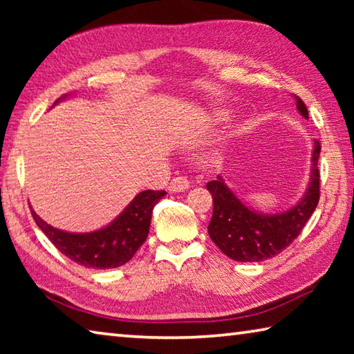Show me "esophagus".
<instances>
[{
    "instance_id": "esophagus-1",
    "label": "esophagus",
    "mask_w": 354,
    "mask_h": 354,
    "mask_svg": "<svg viewBox=\"0 0 354 354\" xmlns=\"http://www.w3.org/2000/svg\"><path fill=\"white\" fill-rule=\"evenodd\" d=\"M189 187H190V183L185 176L173 178L170 184H169V190L173 192V194H176V192H184V190H187Z\"/></svg>"
}]
</instances>
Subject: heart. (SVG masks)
I'll return each instance as SVG.
<instances>
[{
    "instance_id": "1",
    "label": "heart",
    "mask_w": 354,
    "mask_h": 354,
    "mask_svg": "<svg viewBox=\"0 0 354 354\" xmlns=\"http://www.w3.org/2000/svg\"><path fill=\"white\" fill-rule=\"evenodd\" d=\"M218 120H221V117H218Z\"/></svg>"
}]
</instances>
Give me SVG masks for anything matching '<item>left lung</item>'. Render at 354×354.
Masks as SVG:
<instances>
[{"mask_svg":"<svg viewBox=\"0 0 354 354\" xmlns=\"http://www.w3.org/2000/svg\"><path fill=\"white\" fill-rule=\"evenodd\" d=\"M299 115L309 118L306 104L292 95ZM320 143L314 140L309 183L301 198L289 209L263 214L250 207L226 184L223 176L207 183L214 201L209 237L227 257L237 262H261L277 256L295 241L314 214L320 196Z\"/></svg>","mask_w":354,"mask_h":354,"instance_id":"obj_1","label":"left lung"}]
</instances>
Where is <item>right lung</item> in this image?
<instances>
[{
  "label": "right lung",
  "mask_w": 354,
  "mask_h": 354,
  "mask_svg": "<svg viewBox=\"0 0 354 354\" xmlns=\"http://www.w3.org/2000/svg\"><path fill=\"white\" fill-rule=\"evenodd\" d=\"M68 95L59 98H67ZM164 190H142L109 225L91 232H70L48 225L34 209L31 214L41 232L68 259L91 268H117L127 263L147 241L151 214Z\"/></svg>",
  "instance_id": "1"
}]
</instances>
